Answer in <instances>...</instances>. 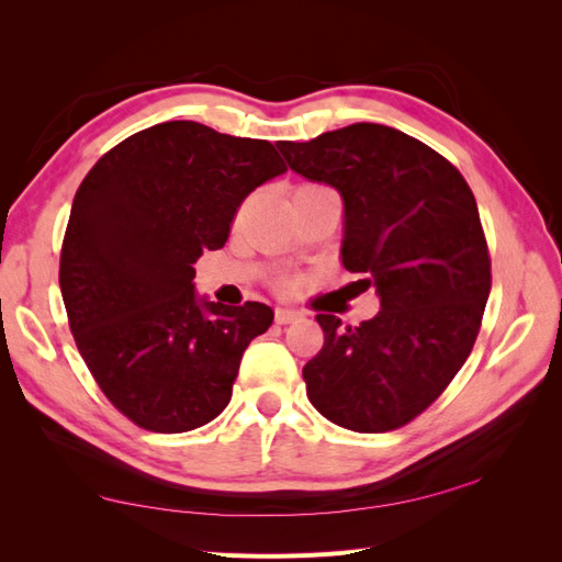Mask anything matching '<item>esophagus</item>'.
I'll return each instance as SVG.
<instances>
[{
    "mask_svg": "<svg viewBox=\"0 0 562 562\" xmlns=\"http://www.w3.org/2000/svg\"><path fill=\"white\" fill-rule=\"evenodd\" d=\"M296 318H302V312H294V308H274V321L278 324H292Z\"/></svg>",
    "mask_w": 562,
    "mask_h": 562,
    "instance_id": "1",
    "label": "esophagus"
}]
</instances>
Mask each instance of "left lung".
<instances>
[{"mask_svg": "<svg viewBox=\"0 0 562 562\" xmlns=\"http://www.w3.org/2000/svg\"><path fill=\"white\" fill-rule=\"evenodd\" d=\"M288 166L342 198V266L379 294L360 326L318 314L326 342L304 364L314 408L352 432H389L435 403L471 355L491 258L469 183L420 139L355 123L278 142Z\"/></svg>", "mask_w": 562, "mask_h": 562, "instance_id": "1", "label": "left lung"}]
</instances>
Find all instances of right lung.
Returning <instances> with one entry per match:
<instances>
[{
    "label": "right lung",
    "mask_w": 562,
    "mask_h": 562,
    "mask_svg": "<svg viewBox=\"0 0 562 562\" xmlns=\"http://www.w3.org/2000/svg\"><path fill=\"white\" fill-rule=\"evenodd\" d=\"M284 171L266 139L171 121L123 139L81 181L59 290L89 372L135 425L188 432L232 401L244 350L274 314L200 296L193 266L224 246L244 198Z\"/></svg>",
    "instance_id": "add662e5"
}]
</instances>
